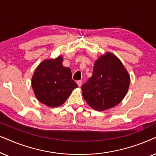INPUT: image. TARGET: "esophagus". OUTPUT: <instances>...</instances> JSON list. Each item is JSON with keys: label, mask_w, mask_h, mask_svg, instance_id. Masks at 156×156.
<instances>
[{"label": "esophagus", "mask_w": 156, "mask_h": 156, "mask_svg": "<svg viewBox=\"0 0 156 156\" xmlns=\"http://www.w3.org/2000/svg\"><path fill=\"white\" fill-rule=\"evenodd\" d=\"M77 84H78V86H79V87L81 86V85H82V80H78V81H77Z\"/></svg>", "instance_id": "obj_1"}]
</instances>
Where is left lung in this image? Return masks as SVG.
I'll use <instances>...</instances> for the list:
<instances>
[{
	"label": "left lung",
	"mask_w": 156,
	"mask_h": 156,
	"mask_svg": "<svg viewBox=\"0 0 156 156\" xmlns=\"http://www.w3.org/2000/svg\"><path fill=\"white\" fill-rule=\"evenodd\" d=\"M130 76L115 55L108 53L95 61L93 75L83 85V96L96 111L111 108L121 102L128 92Z\"/></svg>",
	"instance_id": "left-lung-1"
}]
</instances>
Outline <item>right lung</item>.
Segmentation results:
<instances>
[{"label":"right lung","mask_w":156,"mask_h":156,"mask_svg":"<svg viewBox=\"0 0 156 156\" xmlns=\"http://www.w3.org/2000/svg\"><path fill=\"white\" fill-rule=\"evenodd\" d=\"M63 58L45 60L36 69L32 86L37 98L49 107L63 104L78 85L72 79L71 70L63 67Z\"/></svg>","instance_id":"1"}]
</instances>
